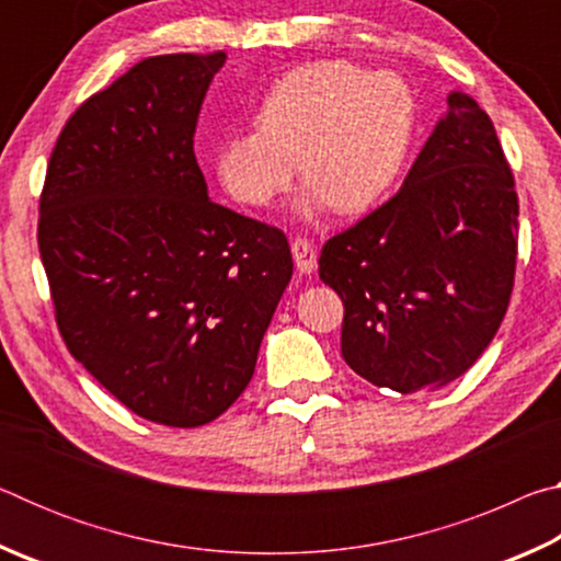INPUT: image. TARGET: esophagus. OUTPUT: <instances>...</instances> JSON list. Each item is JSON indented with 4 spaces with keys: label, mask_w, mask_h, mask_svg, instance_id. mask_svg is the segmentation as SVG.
Returning a JSON list of instances; mask_svg holds the SVG:
<instances>
[{
    "label": "esophagus",
    "mask_w": 561,
    "mask_h": 561,
    "mask_svg": "<svg viewBox=\"0 0 561 561\" xmlns=\"http://www.w3.org/2000/svg\"><path fill=\"white\" fill-rule=\"evenodd\" d=\"M291 254L297 262V270L301 274H311L317 270V247L307 237H294L291 240Z\"/></svg>",
    "instance_id": "obj_1"
}]
</instances>
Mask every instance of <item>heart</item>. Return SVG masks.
<instances>
[{"label":"heart","instance_id":"obj_1","mask_svg":"<svg viewBox=\"0 0 561 561\" xmlns=\"http://www.w3.org/2000/svg\"><path fill=\"white\" fill-rule=\"evenodd\" d=\"M415 93L403 76L329 59L299 66L262 99L257 126L227 136L215 173L227 195L270 205L297 175L309 180L304 213L334 205L364 213L391 193L411 153Z\"/></svg>","mask_w":561,"mask_h":561}]
</instances>
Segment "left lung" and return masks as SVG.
I'll return each mask as SVG.
<instances>
[{
	"label": "left lung",
	"mask_w": 561,
	"mask_h": 561,
	"mask_svg": "<svg viewBox=\"0 0 561 561\" xmlns=\"http://www.w3.org/2000/svg\"><path fill=\"white\" fill-rule=\"evenodd\" d=\"M517 215L495 126L453 91L403 187L321 247L319 277L344 301L346 364L398 393L468 371L505 319Z\"/></svg>",
	"instance_id": "8db88e82"
}]
</instances>
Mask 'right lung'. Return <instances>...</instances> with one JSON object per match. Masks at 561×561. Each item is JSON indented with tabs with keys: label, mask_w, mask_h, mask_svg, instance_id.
Instances as JSON below:
<instances>
[{
	"label": "right lung",
	"mask_w": 561,
	"mask_h": 561,
	"mask_svg": "<svg viewBox=\"0 0 561 561\" xmlns=\"http://www.w3.org/2000/svg\"><path fill=\"white\" fill-rule=\"evenodd\" d=\"M225 51L133 66L66 121L39 252L71 356L133 413L197 428L250 383L291 279L282 230L207 197L195 128Z\"/></svg>",
	"instance_id": "obj_1"
}]
</instances>
